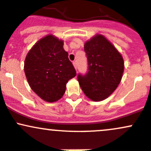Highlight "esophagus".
<instances>
[{
	"instance_id": "obj_1",
	"label": "esophagus",
	"mask_w": 151,
	"mask_h": 151,
	"mask_svg": "<svg viewBox=\"0 0 151 151\" xmlns=\"http://www.w3.org/2000/svg\"><path fill=\"white\" fill-rule=\"evenodd\" d=\"M73 65H74L75 69H77V61H74V62H73Z\"/></svg>"
}]
</instances>
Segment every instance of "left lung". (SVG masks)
I'll use <instances>...</instances> for the list:
<instances>
[{
	"label": "left lung",
	"mask_w": 151,
	"mask_h": 151,
	"mask_svg": "<svg viewBox=\"0 0 151 151\" xmlns=\"http://www.w3.org/2000/svg\"><path fill=\"white\" fill-rule=\"evenodd\" d=\"M88 72L77 76L84 93L95 101H102L113 93L121 83L124 62L119 52L102 35L85 42Z\"/></svg>",
	"instance_id": "1"
}]
</instances>
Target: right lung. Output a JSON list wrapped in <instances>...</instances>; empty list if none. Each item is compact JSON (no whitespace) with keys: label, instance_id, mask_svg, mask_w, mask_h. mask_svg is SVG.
Segmentation results:
<instances>
[{"label":"right lung","instance_id":"1","mask_svg":"<svg viewBox=\"0 0 151 151\" xmlns=\"http://www.w3.org/2000/svg\"><path fill=\"white\" fill-rule=\"evenodd\" d=\"M63 41L52 35L42 38L26 56L24 70L29 85L48 102L60 99L66 83L76 76V70L63 49Z\"/></svg>","mask_w":151,"mask_h":151}]
</instances>
